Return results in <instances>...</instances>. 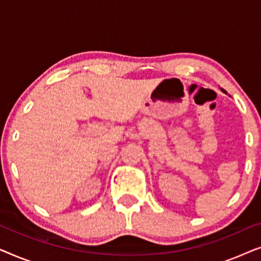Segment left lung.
Listing matches in <instances>:
<instances>
[{"mask_svg": "<svg viewBox=\"0 0 261 261\" xmlns=\"http://www.w3.org/2000/svg\"><path fill=\"white\" fill-rule=\"evenodd\" d=\"M221 90H222L223 92H226V90H223V89H221Z\"/></svg>", "mask_w": 261, "mask_h": 261, "instance_id": "obj_1", "label": "left lung"}]
</instances>
